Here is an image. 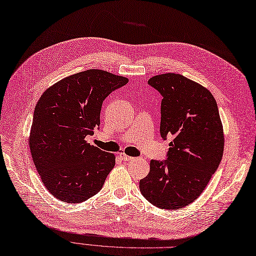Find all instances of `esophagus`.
Listing matches in <instances>:
<instances>
[{"label": "esophagus", "instance_id": "1", "mask_svg": "<svg viewBox=\"0 0 256 256\" xmlns=\"http://www.w3.org/2000/svg\"><path fill=\"white\" fill-rule=\"evenodd\" d=\"M120 159L121 160H123V162H130V160H133L134 158L133 157H130V156H128V155H126V154H120Z\"/></svg>", "mask_w": 256, "mask_h": 256}]
</instances>
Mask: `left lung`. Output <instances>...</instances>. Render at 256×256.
I'll use <instances>...</instances> for the list:
<instances>
[{
  "mask_svg": "<svg viewBox=\"0 0 256 256\" xmlns=\"http://www.w3.org/2000/svg\"><path fill=\"white\" fill-rule=\"evenodd\" d=\"M148 83L164 97L160 135L173 141L166 160H150L140 192L162 209H182L200 197L220 164L224 137L218 108L209 90L182 74H158Z\"/></svg>",
  "mask_w": 256,
  "mask_h": 256,
  "instance_id": "obj_1",
  "label": "left lung"
}]
</instances>
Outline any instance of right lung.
Masks as SVG:
<instances>
[{"label": "right lung", "instance_id": "add662e5", "mask_svg": "<svg viewBox=\"0 0 256 256\" xmlns=\"http://www.w3.org/2000/svg\"><path fill=\"white\" fill-rule=\"evenodd\" d=\"M128 82L122 76L88 70L42 94L28 144L43 184L56 200L80 204L101 190L116 157L88 144L85 137L100 126L104 99Z\"/></svg>", "mask_w": 256, "mask_h": 256}]
</instances>
